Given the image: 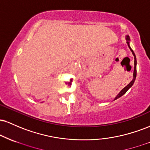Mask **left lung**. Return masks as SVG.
Wrapping results in <instances>:
<instances>
[{
	"mask_svg": "<svg viewBox=\"0 0 150 150\" xmlns=\"http://www.w3.org/2000/svg\"><path fill=\"white\" fill-rule=\"evenodd\" d=\"M126 40H127V44H128V47L130 48V51H132V54H133V56H134V57H135V61H134V65H135V67H134V73H133V79H132V80L131 81V82H130V83L128 84V85L126 86V87H124V88H123V89H122L121 91H120V93L119 94H118V95L116 96V98H115L114 99V100L115 99H118V98H119V97H121V96H123V94H125V92H127V91L128 90V89L129 88H130V87H132V85H133V83H134V82H135V78H136V75H137V70H136V64H137V61H136V58H135V53H134V52H133V51H132V49L130 47V45H129V41H130V37H129V36H127L126 37Z\"/></svg>",
	"mask_w": 150,
	"mask_h": 150,
	"instance_id": "obj_1",
	"label": "left lung"
}]
</instances>
